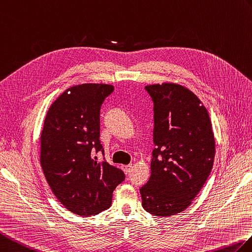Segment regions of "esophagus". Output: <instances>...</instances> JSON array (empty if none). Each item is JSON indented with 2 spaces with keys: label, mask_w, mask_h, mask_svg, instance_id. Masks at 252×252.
Returning a JSON list of instances; mask_svg holds the SVG:
<instances>
[{
  "label": "esophagus",
  "mask_w": 252,
  "mask_h": 252,
  "mask_svg": "<svg viewBox=\"0 0 252 252\" xmlns=\"http://www.w3.org/2000/svg\"><path fill=\"white\" fill-rule=\"evenodd\" d=\"M131 165H122L121 166V168L123 169V171H124L125 173H128L130 171V169H131Z\"/></svg>",
  "instance_id": "esophagus-1"
}]
</instances>
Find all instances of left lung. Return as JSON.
I'll use <instances>...</instances> for the list:
<instances>
[{"instance_id":"obj_1","label":"left lung","mask_w":252,"mask_h":252,"mask_svg":"<svg viewBox=\"0 0 252 252\" xmlns=\"http://www.w3.org/2000/svg\"><path fill=\"white\" fill-rule=\"evenodd\" d=\"M154 103L151 177L140 189L142 207L170 217L187 209L208 179L215 159V136L202 101L175 83L145 86Z\"/></svg>"}]
</instances>
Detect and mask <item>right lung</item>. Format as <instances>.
Instances as JSON below:
<instances>
[{
    "instance_id": "right-lung-1",
    "label": "right lung",
    "mask_w": 252,
    "mask_h": 252,
    "mask_svg": "<svg viewBox=\"0 0 252 252\" xmlns=\"http://www.w3.org/2000/svg\"><path fill=\"white\" fill-rule=\"evenodd\" d=\"M108 84H81L63 92L50 105L41 133V166L55 196L82 217L110 208L125 173L93 158L101 151L100 109L113 93Z\"/></svg>"
}]
</instances>
